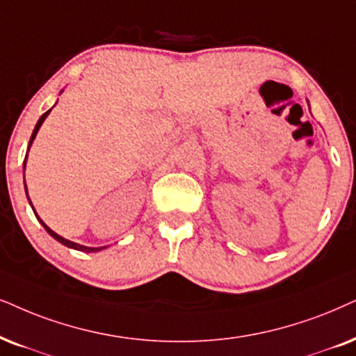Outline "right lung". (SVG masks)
<instances>
[{"mask_svg":"<svg viewBox=\"0 0 356 356\" xmlns=\"http://www.w3.org/2000/svg\"><path fill=\"white\" fill-rule=\"evenodd\" d=\"M51 113V110L49 111H46V113H44L42 116H40L39 118V121H38V124H35V128H34V131H33V136H31V139H29V146H28V151H29V147H31V145H33V141H34V138H35V134H38V131H39V128H40V124L44 123V120L47 118V115ZM26 159H28V156H26ZM26 159H24V168H26ZM24 188H26V184H24ZM26 192H28V188H26ZM28 199H29V195H28ZM29 204H31V200H29ZM31 207H33V204H31ZM34 209V207H33ZM34 213H35V210H34ZM35 217H38V220L40 222V225H42L44 228H46V232L49 233V235H51L54 240H57L58 243H62V245H65V246H69V248H74V250H79V251H85V253H93V251H102V250H105L106 246H100V248H90V246H83V245H79V243H74V241H70V240H65V238H62L60 235H57L56 232H52L51 228L47 227L46 223L42 222V220L39 218V215L35 213Z\"/></svg>","mask_w":356,"mask_h":356,"instance_id":"right-lung-1","label":"right lung"}]
</instances>
